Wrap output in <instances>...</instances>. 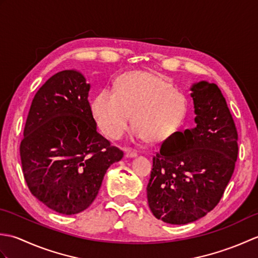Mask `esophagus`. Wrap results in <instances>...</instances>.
I'll return each instance as SVG.
<instances>
[{
	"instance_id": "1",
	"label": "esophagus",
	"mask_w": 258,
	"mask_h": 258,
	"mask_svg": "<svg viewBox=\"0 0 258 258\" xmlns=\"http://www.w3.org/2000/svg\"><path fill=\"white\" fill-rule=\"evenodd\" d=\"M138 156V152L136 151H134V150H125V157H130V158H132V157H136Z\"/></svg>"
}]
</instances>
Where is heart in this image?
I'll return each instance as SVG.
<instances>
[{
  "label": "heart",
  "mask_w": 258,
  "mask_h": 258,
  "mask_svg": "<svg viewBox=\"0 0 258 258\" xmlns=\"http://www.w3.org/2000/svg\"><path fill=\"white\" fill-rule=\"evenodd\" d=\"M91 108L98 128L109 139L122 138L133 114L136 140L162 142L183 123L187 103L162 76L131 72L118 79L116 91L104 89L98 93Z\"/></svg>",
  "instance_id": "b5f03b06"
}]
</instances>
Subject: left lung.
I'll return each instance as SVG.
<instances>
[{
	"mask_svg": "<svg viewBox=\"0 0 258 258\" xmlns=\"http://www.w3.org/2000/svg\"><path fill=\"white\" fill-rule=\"evenodd\" d=\"M190 91L196 126L164 141L146 187L153 215L173 225L200 220L218 204L238 154L237 131L218 86L201 81Z\"/></svg>",
	"mask_w": 258,
	"mask_h": 258,
	"instance_id": "1",
	"label": "left lung"
}]
</instances>
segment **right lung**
<instances>
[{"mask_svg":"<svg viewBox=\"0 0 258 258\" xmlns=\"http://www.w3.org/2000/svg\"><path fill=\"white\" fill-rule=\"evenodd\" d=\"M90 89L75 70L48 79L33 98L20 146L31 193L63 215L86 210L107 168L123 157L97 132L87 100Z\"/></svg>","mask_w":258,"mask_h":258,"instance_id":"right-lung-1","label":"right lung"}]
</instances>
